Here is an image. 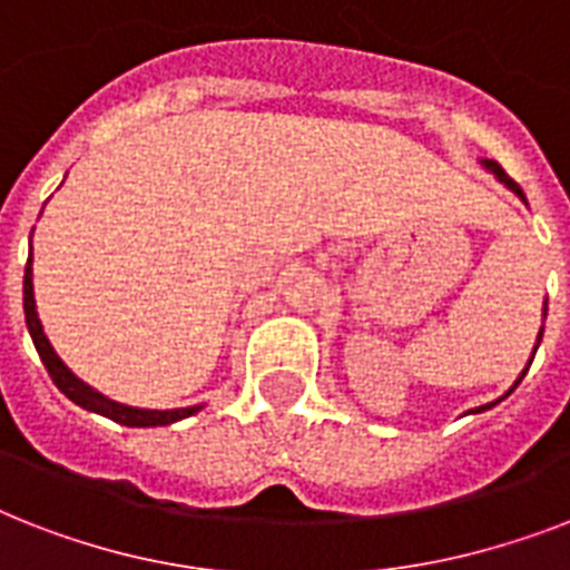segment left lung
Instances as JSON below:
<instances>
[{
    "mask_svg": "<svg viewBox=\"0 0 570 570\" xmlns=\"http://www.w3.org/2000/svg\"><path fill=\"white\" fill-rule=\"evenodd\" d=\"M482 165H485V171H491V174H494V177H497V180L503 183L505 189H512L514 195L521 197L523 204H527V195H523V189H521V186H518V183H514L512 177H509V174H505L503 168H500V165L494 163V159H482ZM541 331H544V328H541ZM541 331H539V343H541ZM539 343H535V348H539ZM532 357H535V352H532ZM530 364H532V361H530ZM527 370H530V366H527ZM527 370H523V373H521V379H523V375H527ZM521 379L514 381V387H518V384H521ZM514 387H512V390H514ZM512 390H509V393H512ZM509 393H505V396H509ZM497 402H500V399H497ZM497 402H488V405L476 407V411H473V414H479V411H488V407H494Z\"/></svg>",
    "mask_w": 570,
    "mask_h": 570,
    "instance_id": "8db88e82",
    "label": "left lung"
}]
</instances>
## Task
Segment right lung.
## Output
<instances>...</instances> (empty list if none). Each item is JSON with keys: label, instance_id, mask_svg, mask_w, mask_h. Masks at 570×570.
I'll return each instance as SVG.
<instances>
[{"label": "right lung", "instance_id": "right-lung-1", "mask_svg": "<svg viewBox=\"0 0 570 570\" xmlns=\"http://www.w3.org/2000/svg\"><path fill=\"white\" fill-rule=\"evenodd\" d=\"M22 311H26V325H29L31 343L38 348L40 361L47 366L49 379L61 393H65L70 402H76L85 411H94V414H102L115 420L120 425H136V429H147V425H171L183 416H191L195 411H200V405L191 407H171V411H150V407H132L120 405L115 399L102 396L94 387H88L82 379H76L70 370L65 366V361L56 355V348L49 346L47 334H43V325L38 320V311H35V286H31V254L29 263H26V275H22Z\"/></svg>", "mask_w": 570, "mask_h": 570}]
</instances>
